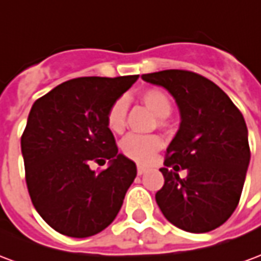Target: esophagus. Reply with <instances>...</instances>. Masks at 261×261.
<instances>
[{
    "mask_svg": "<svg viewBox=\"0 0 261 261\" xmlns=\"http://www.w3.org/2000/svg\"><path fill=\"white\" fill-rule=\"evenodd\" d=\"M147 171L146 167H142V165H138V175H143L144 172Z\"/></svg>",
    "mask_w": 261,
    "mask_h": 261,
    "instance_id": "34e87169",
    "label": "esophagus"
}]
</instances>
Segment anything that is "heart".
Returning <instances> with one entry per match:
<instances>
[{"label":"heart","mask_w":261,"mask_h":261,"mask_svg":"<svg viewBox=\"0 0 261 261\" xmlns=\"http://www.w3.org/2000/svg\"><path fill=\"white\" fill-rule=\"evenodd\" d=\"M140 100L159 118H167L172 111V101L170 96L161 89H146L140 93ZM126 101L118 98L108 108L106 115L107 128L114 133H121L125 128L126 118ZM121 151L125 157L139 164H146L153 159L154 154L163 147V140L155 135H128L121 140Z\"/></svg>","instance_id":"b5f03b06"}]
</instances>
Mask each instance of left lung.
<instances>
[{"mask_svg": "<svg viewBox=\"0 0 261 261\" xmlns=\"http://www.w3.org/2000/svg\"><path fill=\"white\" fill-rule=\"evenodd\" d=\"M142 79L170 91L180 114L155 201L175 227L213 231L235 211L246 178L250 149L243 115L216 83L195 72L167 69Z\"/></svg>", "mask_w": 261, "mask_h": 261, "instance_id": "obj_1", "label": "left lung"}]
</instances>
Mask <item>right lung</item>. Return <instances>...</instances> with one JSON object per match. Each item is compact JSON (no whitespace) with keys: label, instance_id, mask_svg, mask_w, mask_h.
<instances>
[{"label":"right lung","instance_id":"obj_1","mask_svg":"<svg viewBox=\"0 0 261 261\" xmlns=\"http://www.w3.org/2000/svg\"><path fill=\"white\" fill-rule=\"evenodd\" d=\"M138 77L70 79L30 110L20 139L26 185L34 208L62 235H96L122 207L138 171L132 160L118 153L106 115ZM106 161V170L90 168Z\"/></svg>","mask_w":261,"mask_h":261}]
</instances>
